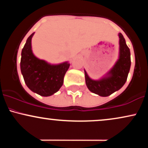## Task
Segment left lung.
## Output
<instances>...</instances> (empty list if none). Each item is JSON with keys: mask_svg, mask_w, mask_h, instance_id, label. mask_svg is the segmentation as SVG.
Returning <instances> with one entry per match:
<instances>
[{"mask_svg": "<svg viewBox=\"0 0 148 148\" xmlns=\"http://www.w3.org/2000/svg\"><path fill=\"white\" fill-rule=\"evenodd\" d=\"M118 36L120 51L119 58L111 70L99 80H92L84 69L86 84L92 92L101 97L111 95L125 85L131 67L130 50L122 33Z\"/></svg>", "mask_w": 148, "mask_h": 148, "instance_id": "left-lung-1", "label": "left lung"}]
</instances>
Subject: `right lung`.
<instances>
[{"mask_svg":"<svg viewBox=\"0 0 148 148\" xmlns=\"http://www.w3.org/2000/svg\"><path fill=\"white\" fill-rule=\"evenodd\" d=\"M34 33L27 39L21 51V72L30 90L43 97L53 95L63 84L64 76L70 64L64 62L51 64L37 58L32 51L31 40Z\"/></svg>","mask_w":148,"mask_h":148,"instance_id":"right-lung-1","label":"right lung"}]
</instances>
